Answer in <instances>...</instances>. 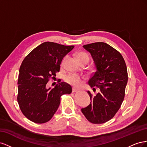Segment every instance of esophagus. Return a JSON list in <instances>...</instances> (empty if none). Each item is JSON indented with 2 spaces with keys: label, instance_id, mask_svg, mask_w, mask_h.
Here are the masks:
<instances>
[{
  "label": "esophagus",
  "instance_id": "obj_1",
  "mask_svg": "<svg viewBox=\"0 0 147 147\" xmlns=\"http://www.w3.org/2000/svg\"><path fill=\"white\" fill-rule=\"evenodd\" d=\"M77 91H78L77 89L75 88H72V92H77Z\"/></svg>",
  "mask_w": 147,
  "mask_h": 147
}]
</instances>
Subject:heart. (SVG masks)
Here are the masks:
<instances>
[{
	"label": "heart",
	"mask_w": 147,
	"mask_h": 147,
	"mask_svg": "<svg viewBox=\"0 0 147 147\" xmlns=\"http://www.w3.org/2000/svg\"><path fill=\"white\" fill-rule=\"evenodd\" d=\"M76 57L79 63H80V62L83 61H86L88 62L89 59H90L88 55L84 52L77 53L76 55ZM65 60H66V57H65L63 59V61H62V63H61L62 66L64 65ZM65 81L67 83L71 84V85L75 87H78L79 86H80V84L83 82V80H82V78L80 77L78 75L69 74L67 75V76L65 77Z\"/></svg>",
	"instance_id": "b5f03b06"
}]
</instances>
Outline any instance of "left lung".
<instances>
[{
	"mask_svg": "<svg viewBox=\"0 0 147 147\" xmlns=\"http://www.w3.org/2000/svg\"><path fill=\"white\" fill-rule=\"evenodd\" d=\"M83 48L91 53L96 68L88 83L93 91L96 87L100 91L94 96L88 91L91 101L82 112L90 122L102 124L112 119L122 104L128 80L127 67L121 53L107 43L96 42Z\"/></svg>",
	"mask_w": 147,
	"mask_h": 147,
	"instance_id": "left-lung-1",
	"label": "left lung"
}]
</instances>
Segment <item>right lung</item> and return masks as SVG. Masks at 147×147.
<instances>
[{
    "instance_id": "right-lung-1",
    "label": "right lung",
    "mask_w": 147,
    "mask_h": 147,
    "mask_svg": "<svg viewBox=\"0 0 147 147\" xmlns=\"http://www.w3.org/2000/svg\"><path fill=\"white\" fill-rule=\"evenodd\" d=\"M74 48L46 42L24 59L19 70L17 100L30 121L39 124L50 121L59 107L61 96L72 92V87L65 82L57 84L52 90L47 88V84L59 72L63 57Z\"/></svg>"
}]
</instances>
